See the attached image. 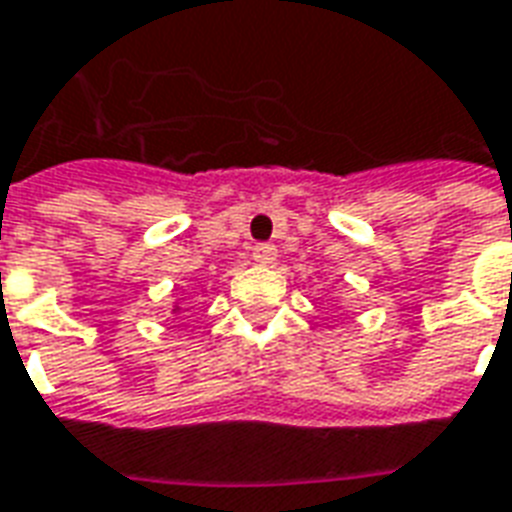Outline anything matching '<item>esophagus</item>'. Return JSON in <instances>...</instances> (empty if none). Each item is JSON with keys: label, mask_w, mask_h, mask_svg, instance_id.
Wrapping results in <instances>:
<instances>
[{"label": "esophagus", "mask_w": 512, "mask_h": 512, "mask_svg": "<svg viewBox=\"0 0 512 512\" xmlns=\"http://www.w3.org/2000/svg\"><path fill=\"white\" fill-rule=\"evenodd\" d=\"M252 260H255V263H260V266H271V263L276 260V246L257 244L255 249H252Z\"/></svg>", "instance_id": "esophagus-1"}]
</instances>
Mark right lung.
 <instances>
[{"instance_id":"right-lung-1","label":"right lung","mask_w":512,"mask_h":512,"mask_svg":"<svg viewBox=\"0 0 512 512\" xmlns=\"http://www.w3.org/2000/svg\"><path fill=\"white\" fill-rule=\"evenodd\" d=\"M181 301H179V298H176V304H173V314H179L181 312Z\"/></svg>"}]
</instances>
